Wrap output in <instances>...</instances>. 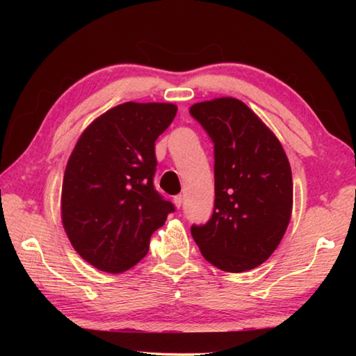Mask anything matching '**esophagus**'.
<instances>
[{
	"label": "esophagus",
	"mask_w": 356,
	"mask_h": 356,
	"mask_svg": "<svg viewBox=\"0 0 356 356\" xmlns=\"http://www.w3.org/2000/svg\"><path fill=\"white\" fill-rule=\"evenodd\" d=\"M172 201H174V204H176V207L179 209L180 206H182V202H184V196L182 195H176L172 197Z\"/></svg>",
	"instance_id": "1"
}]
</instances>
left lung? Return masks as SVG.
<instances>
[{"label": "left lung", "instance_id": "8db88e82", "mask_svg": "<svg viewBox=\"0 0 356 356\" xmlns=\"http://www.w3.org/2000/svg\"><path fill=\"white\" fill-rule=\"evenodd\" d=\"M213 143L215 204L191 236L225 272L256 268L272 256L292 213V171L284 149L243 102L232 97L190 108Z\"/></svg>", "mask_w": 356, "mask_h": 356}]
</instances>
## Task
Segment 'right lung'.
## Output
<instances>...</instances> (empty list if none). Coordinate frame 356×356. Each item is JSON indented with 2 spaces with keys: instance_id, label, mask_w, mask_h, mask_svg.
<instances>
[{
  "instance_id": "obj_1",
  "label": "right lung",
  "mask_w": 356,
  "mask_h": 356,
  "mask_svg": "<svg viewBox=\"0 0 356 356\" xmlns=\"http://www.w3.org/2000/svg\"><path fill=\"white\" fill-rule=\"evenodd\" d=\"M171 104L118 105L80 136L63 180V225L72 246L102 272L147 254L150 236L176 207L155 190V141L176 118Z\"/></svg>"
}]
</instances>
